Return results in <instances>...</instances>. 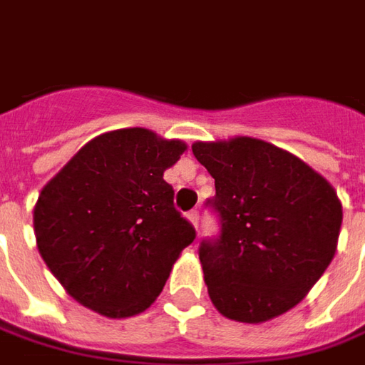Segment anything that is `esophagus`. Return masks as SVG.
Returning <instances> with one entry per match:
<instances>
[{"instance_id": "obj_1", "label": "esophagus", "mask_w": 365, "mask_h": 365, "mask_svg": "<svg viewBox=\"0 0 365 365\" xmlns=\"http://www.w3.org/2000/svg\"><path fill=\"white\" fill-rule=\"evenodd\" d=\"M187 218H190V222L198 229L200 227V212L198 210H192V212H187Z\"/></svg>"}]
</instances>
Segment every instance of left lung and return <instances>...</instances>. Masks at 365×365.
<instances>
[{
    "label": "left lung",
    "mask_w": 365,
    "mask_h": 365,
    "mask_svg": "<svg viewBox=\"0 0 365 365\" xmlns=\"http://www.w3.org/2000/svg\"><path fill=\"white\" fill-rule=\"evenodd\" d=\"M214 178L218 235L200 243L210 300L227 319L263 323L296 307L331 263L343 210L298 157L257 138L194 143Z\"/></svg>",
    "instance_id": "1"
}]
</instances>
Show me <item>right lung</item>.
Segmentation results:
<instances>
[{
  "label": "right lung",
  "mask_w": 365,
  "mask_h": 365,
  "mask_svg": "<svg viewBox=\"0 0 365 365\" xmlns=\"http://www.w3.org/2000/svg\"><path fill=\"white\" fill-rule=\"evenodd\" d=\"M185 151L145 128L106 133L40 192L34 232L44 263L77 302L110 319L151 307L196 239L163 171Z\"/></svg>",
  "instance_id": "add662e5"
}]
</instances>
